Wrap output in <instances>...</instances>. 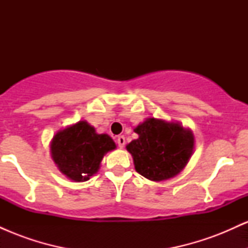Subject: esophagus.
Instances as JSON below:
<instances>
[{"label": "esophagus", "mask_w": 248, "mask_h": 248, "mask_svg": "<svg viewBox=\"0 0 248 248\" xmlns=\"http://www.w3.org/2000/svg\"><path fill=\"white\" fill-rule=\"evenodd\" d=\"M116 143H118V146L120 148H124V144H126V139H124V135L118 136V139H116Z\"/></svg>", "instance_id": "34e87169"}]
</instances>
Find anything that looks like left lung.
<instances>
[{
    "mask_svg": "<svg viewBox=\"0 0 248 248\" xmlns=\"http://www.w3.org/2000/svg\"><path fill=\"white\" fill-rule=\"evenodd\" d=\"M139 139L130 142L136 171L150 181L171 178L186 166L193 150L192 133L178 124L150 118L135 128Z\"/></svg>",
    "mask_w": 248,
    "mask_h": 248,
    "instance_id": "1",
    "label": "left lung"
}]
</instances>
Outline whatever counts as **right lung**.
<instances>
[{
    "label": "right lung",
    "mask_w": 248,
    "mask_h": 248,
    "mask_svg": "<svg viewBox=\"0 0 248 248\" xmlns=\"http://www.w3.org/2000/svg\"><path fill=\"white\" fill-rule=\"evenodd\" d=\"M115 143L107 134H96L86 121L61 130L51 142V155L59 170L76 182L90 179L98 171L107 152Z\"/></svg>",
    "instance_id": "1"
}]
</instances>
